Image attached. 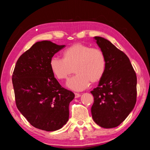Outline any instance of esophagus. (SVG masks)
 <instances>
[{"mask_svg": "<svg viewBox=\"0 0 150 150\" xmlns=\"http://www.w3.org/2000/svg\"><path fill=\"white\" fill-rule=\"evenodd\" d=\"M81 95L80 93H75V98L80 97Z\"/></svg>", "mask_w": 150, "mask_h": 150, "instance_id": "obj_1", "label": "esophagus"}]
</instances>
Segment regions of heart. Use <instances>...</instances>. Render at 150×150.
Wrapping results in <instances>:
<instances>
[{"label": "heart", "instance_id": "1", "mask_svg": "<svg viewBox=\"0 0 150 150\" xmlns=\"http://www.w3.org/2000/svg\"><path fill=\"white\" fill-rule=\"evenodd\" d=\"M62 55V59L51 58L50 67L55 77L61 81L67 79L74 69L77 74L67 83L70 89L82 91L87 88L91 82H98L105 74L106 57L100 49L75 43L63 50Z\"/></svg>", "mask_w": 150, "mask_h": 150}]
</instances>
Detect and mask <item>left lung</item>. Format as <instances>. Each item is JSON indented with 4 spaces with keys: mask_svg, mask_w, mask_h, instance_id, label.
I'll return each mask as SVG.
<instances>
[{
    "mask_svg": "<svg viewBox=\"0 0 150 150\" xmlns=\"http://www.w3.org/2000/svg\"><path fill=\"white\" fill-rule=\"evenodd\" d=\"M95 39L105 55L106 67L98 87L91 91L94 96L91 114L98 126L112 128L125 120L136 105V74L122 51L104 38Z\"/></svg>",
    "mask_w": 150,
    "mask_h": 150,
    "instance_id": "left-lung-1",
    "label": "left lung"
}]
</instances>
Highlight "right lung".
Returning <instances> with one entry per match:
<instances>
[{
	"mask_svg": "<svg viewBox=\"0 0 150 150\" xmlns=\"http://www.w3.org/2000/svg\"><path fill=\"white\" fill-rule=\"evenodd\" d=\"M64 47L50 41L36 42L20 55L12 74L18 109L32 126L42 130H57L67 123L75 97L62 87L50 67L51 58Z\"/></svg>",
	"mask_w": 150,
	"mask_h": 150,
	"instance_id": "right-lung-1",
	"label": "right lung"
}]
</instances>
